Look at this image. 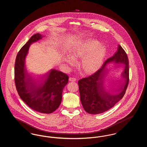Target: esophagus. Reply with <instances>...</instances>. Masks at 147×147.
<instances>
[{
    "mask_svg": "<svg viewBox=\"0 0 147 147\" xmlns=\"http://www.w3.org/2000/svg\"><path fill=\"white\" fill-rule=\"evenodd\" d=\"M69 81L73 82H75L77 81V79H76L74 78H69Z\"/></svg>",
    "mask_w": 147,
    "mask_h": 147,
    "instance_id": "obj_1",
    "label": "esophagus"
}]
</instances>
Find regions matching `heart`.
<instances>
[{
  "instance_id": "heart-1",
  "label": "heart",
  "mask_w": 147,
  "mask_h": 147,
  "mask_svg": "<svg viewBox=\"0 0 147 147\" xmlns=\"http://www.w3.org/2000/svg\"><path fill=\"white\" fill-rule=\"evenodd\" d=\"M106 55V49L96 40H86L79 44L71 51V56L76 59H82L81 67L86 74H91L101 67ZM65 63L74 65L75 62L69 56L64 57Z\"/></svg>"
}]
</instances>
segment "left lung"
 I'll use <instances>...</instances> for the list:
<instances>
[{
  "label": "left lung",
  "instance_id": "1",
  "mask_svg": "<svg viewBox=\"0 0 147 147\" xmlns=\"http://www.w3.org/2000/svg\"><path fill=\"white\" fill-rule=\"evenodd\" d=\"M110 63L123 64L121 80L117 88L114 89L116 94L110 93L105 86V78L109 70L107 65ZM128 58L125 51L119 45L117 52L107 59L102 67L94 74L78 81L80 100L86 112L96 115L105 112L113 107L123 97L129 82ZM113 82V86L116 84Z\"/></svg>",
  "mask_w": 147,
  "mask_h": 147
}]
</instances>
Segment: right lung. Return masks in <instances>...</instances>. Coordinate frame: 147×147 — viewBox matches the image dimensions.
Masks as SVG:
<instances>
[{
  "label": "right lung",
  "mask_w": 147,
  "mask_h": 147,
  "mask_svg": "<svg viewBox=\"0 0 147 147\" xmlns=\"http://www.w3.org/2000/svg\"><path fill=\"white\" fill-rule=\"evenodd\" d=\"M43 37L33 35L18 52L15 64L14 77L16 90L21 99L31 109L43 113H51L61 103L62 92L68 76L62 71L51 69L36 81L27 71L26 57L30 45Z\"/></svg>",
  "instance_id": "obj_1"
}]
</instances>
